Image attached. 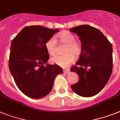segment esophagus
Returning a JSON list of instances; mask_svg holds the SVG:
<instances>
[{"mask_svg": "<svg viewBox=\"0 0 120 120\" xmlns=\"http://www.w3.org/2000/svg\"><path fill=\"white\" fill-rule=\"evenodd\" d=\"M69 72V69H63V73L64 74H68Z\"/></svg>", "mask_w": 120, "mask_h": 120, "instance_id": "34e87169", "label": "esophagus"}]
</instances>
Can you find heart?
Returning <instances> with one entry per match:
<instances>
[{"label": "heart", "mask_w": 120, "mask_h": 120, "mask_svg": "<svg viewBox=\"0 0 120 120\" xmlns=\"http://www.w3.org/2000/svg\"><path fill=\"white\" fill-rule=\"evenodd\" d=\"M58 38L62 43L66 45L63 55H55L52 57L51 61L52 63L62 67L67 68L70 64L74 62L75 56L79 55L82 51V46L80 43L75 41V37L71 33L68 31L60 33ZM57 41L55 37L50 38L45 43V47L48 52L51 55H54L56 52ZM74 54V55L73 54Z\"/></svg>", "instance_id": "1"}]
</instances>
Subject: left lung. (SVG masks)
<instances>
[{
    "mask_svg": "<svg viewBox=\"0 0 120 120\" xmlns=\"http://www.w3.org/2000/svg\"><path fill=\"white\" fill-rule=\"evenodd\" d=\"M70 31L79 36L82 46L78 62L70 69L78 74L79 80L71 87L79 96L91 97L104 88L111 75L112 46L100 30L88 25Z\"/></svg>",
    "mask_w": 120,
    "mask_h": 120,
    "instance_id": "left-lung-1",
    "label": "left lung"
}]
</instances>
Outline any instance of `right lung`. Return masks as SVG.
I'll return each instance as SVG.
<instances>
[{"label": "right lung", "instance_id": "1", "mask_svg": "<svg viewBox=\"0 0 120 120\" xmlns=\"http://www.w3.org/2000/svg\"><path fill=\"white\" fill-rule=\"evenodd\" d=\"M43 26H27L12 40L9 69L18 88L28 97L40 99L52 90L55 77L63 69L49 65L47 40L58 32Z\"/></svg>", "mask_w": 120, "mask_h": 120}]
</instances>
